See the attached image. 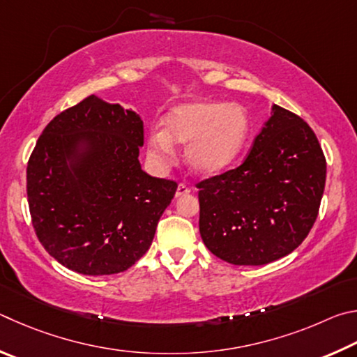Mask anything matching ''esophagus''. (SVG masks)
<instances>
[{"label": "esophagus", "instance_id": "obj_1", "mask_svg": "<svg viewBox=\"0 0 357 357\" xmlns=\"http://www.w3.org/2000/svg\"><path fill=\"white\" fill-rule=\"evenodd\" d=\"M191 190L188 188V186H186L185 183H180L178 186H177V191H175V197H182V196H186L188 195Z\"/></svg>", "mask_w": 357, "mask_h": 357}]
</instances>
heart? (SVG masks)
<instances>
[{
	"label": "heart",
	"instance_id": "b5f03b06",
	"mask_svg": "<svg viewBox=\"0 0 357 357\" xmlns=\"http://www.w3.org/2000/svg\"><path fill=\"white\" fill-rule=\"evenodd\" d=\"M246 109L235 103L190 102L175 106L165 119V130L149 133L147 149L160 165H169L174 143L188 144L186 160L197 172L215 174L227 167L245 147L249 135Z\"/></svg>",
	"mask_w": 357,
	"mask_h": 357
}]
</instances>
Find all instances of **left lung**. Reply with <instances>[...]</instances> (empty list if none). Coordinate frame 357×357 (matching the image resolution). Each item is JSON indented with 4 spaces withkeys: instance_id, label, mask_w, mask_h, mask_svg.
I'll return each mask as SVG.
<instances>
[{
    "instance_id": "obj_1",
    "label": "left lung",
    "mask_w": 357,
    "mask_h": 357,
    "mask_svg": "<svg viewBox=\"0 0 357 357\" xmlns=\"http://www.w3.org/2000/svg\"><path fill=\"white\" fill-rule=\"evenodd\" d=\"M324 182L326 158L314 130L274 105L248 158L196 185L204 245L232 265L285 257L314 226Z\"/></svg>"
}]
</instances>
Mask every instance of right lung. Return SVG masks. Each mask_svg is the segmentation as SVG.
Wrapping results in <instances>:
<instances>
[{"label": "right lung", "mask_w": 357, "mask_h": 357, "mask_svg": "<svg viewBox=\"0 0 357 357\" xmlns=\"http://www.w3.org/2000/svg\"><path fill=\"white\" fill-rule=\"evenodd\" d=\"M141 117L96 96L56 116L26 169L29 213L45 251L72 271L105 276L149 251L174 180L144 172Z\"/></svg>", "instance_id": "1"}]
</instances>
